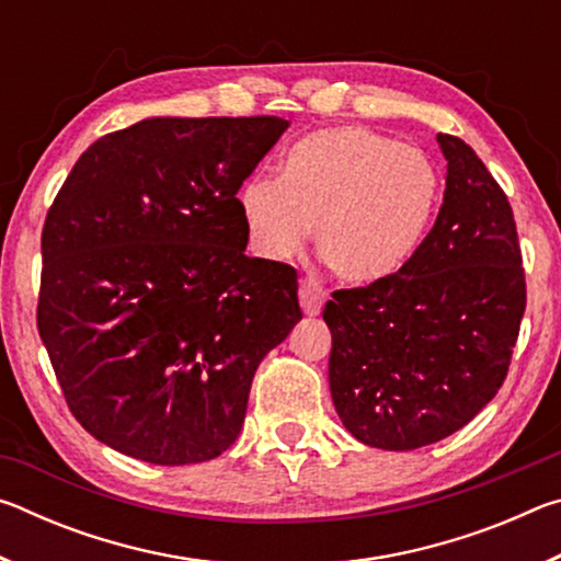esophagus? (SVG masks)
Listing matches in <instances>:
<instances>
[{
    "mask_svg": "<svg viewBox=\"0 0 561 561\" xmlns=\"http://www.w3.org/2000/svg\"><path fill=\"white\" fill-rule=\"evenodd\" d=\"M324 299H327V291L314 277H304L299 282V304H301L304 314L317 317L321 307H324Z\"/></svg>",
    "mask_w": 561,
    "mask_h": 561,
    "instance_id": "obj_1",
    "label": "esophagus"
}]
</instances>
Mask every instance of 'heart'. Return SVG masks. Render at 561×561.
<instances>
[{"mask_svg": "<svg viewBox=\"0 0 561 561\" xmlns=\"http://www.w3.org/2000/svg\"><path fill=\"white\" fill-rule=\"evenodd\" d=\"M438 197V170L421 148L339 126L297 140L282 160V178H247L237 207L257 257L287 262L314 225L327 267L341 282L374 284L413 260Z\"/></svg>", "mask_w": 561, "mask_h": 561, "instance_id": "obj_1", "label": "heart"}]
</instances>
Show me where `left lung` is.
<instances>
[{
  "mask_svg": "<svg viewBox=\"0 0 561 561\" xmlns=\"http://www.w3.org/2000/svg\"><path fill=\"white\" fill-rule=\"evenodd\" d=\"M443 205L393 277L336 289L329 388L356 440L415 450L468 425L505 383L527 307L517 225L505 190L458 136Z\"/></svg>",
  "mask_w": 561,
  "mask_h": 561,
  "instance_id": "obj_1",
  "label": "left lung"
}]
</instances>
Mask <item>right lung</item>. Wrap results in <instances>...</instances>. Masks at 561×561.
<instances>
[{"label":"right lung","instance_id":"right-lung-1","mask_svg":"<svg viewBox=\"0 0 561 561\" xmlns=\"http://www.w3.org/2000/svg\"><path fill=\"white\" fill-rule=\"evenodd\" d=\"M289 121L148 118L76 160L46 213L36 327L66 405L136 460H213L301 319L297 270L247 257L242 187Z\"/></svg>","mask_w":561,"mask_h":561}]
</instances>
